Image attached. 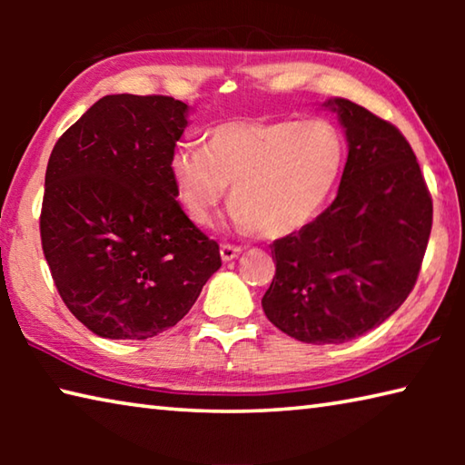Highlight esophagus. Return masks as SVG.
Here are the masks:
<instances>
[{
    "instance_id": "1",
    "label": "esophagus",
    "mask_w": 465,
    "mask_h": 465,
    "mask_svg": "<svg viewBox=\"0 0 465 465\" xmlns=\"http://www.w3.org/2000/svg\"><path fill=\"white\" fill-rule=\"evenodd\" d=\"M219 254L225 262L233 261V258H238L242 254V248L240 246H233V243H222V248H219Z\"/></svg>"
}]
</instances>
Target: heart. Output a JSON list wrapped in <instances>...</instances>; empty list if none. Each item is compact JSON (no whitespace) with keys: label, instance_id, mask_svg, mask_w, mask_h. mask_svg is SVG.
Returning <instances> with one entry per match:
<instances>
[{"label":"heart","instance_id":"1","mask_svg":"<svg viewBox=\"0 0 465 465\" xmlns=\"http://www.w3.org/2000/svg\"><path fill=\"white\" fill-rule=\"evenodd\" d=\"M344 162V135L330 119H242L211 129L204 147L176 149L168 170L193 222L211 223L232 183L235 230L282 238L320 213Z\"/></svg>","mask_w":465,"mask_h":465}]
</instances>
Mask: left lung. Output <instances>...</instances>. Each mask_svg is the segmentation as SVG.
Listing matches in <instances>:
<instances>
[{"mask_svg":"<svg viewBox=\"0 0 465 465\" xmlns=\"http://www.w3.org/2000/svg\"><path fill=\"white\" fill-rule=\"evenodd\" d=\"M349 157L332 204L272 242L262 310L310 344H341L388 320L411 295L427 250L432 199L411 143L391 123L334 98Z\"/></svg>","mask_w":465,"mask_h":465,"instance_id":"obj_1","label":"left lung"}]
</instances>
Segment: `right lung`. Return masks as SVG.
<instances>
[{"instance_id": "right-lung-1", "label": "right lung", "mask_w": 465, "mask_h": 465, "mask_svg": "<svg viewBox=\"0 0 465 465\" xmlns=\"http://www.w3.org/2000/svg\"><path fill=\"white\" fill-rule=\"evenodd\" d=\"M186 114L170 96L113 94L51 152L43 252L69 312L102 338L145 341L176 326L222 266L168 170Z\"/></svg>"}]
</instances>
